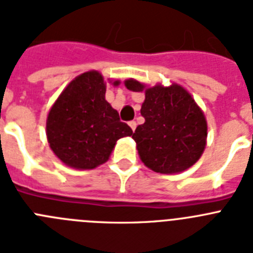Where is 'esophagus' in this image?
<instances>
[{
	"label": "esophagus",
	"instance_id": "34e87169",
	"mask_svg": "<svg viewBox=\"0 0 253 253\" xmlns=\"http://www.w3.org/2000/svg\"><path fill=\"white\" fill-rule=\"evenodd\" d=\"M129 126L131 128V130H135V128H137V123L135 122H129Z\"/></svg>",
	"mask_w": 253,
	"mask_h": 253
}]
</instances>
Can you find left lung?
I'll use <instances>...</instances> for the list:
<instances>
[{
	"label": "left lung",
	"mask_w": 253,
	"mask_h": 253,
	"mask_svg": "<svg viewBox=\"0 0 253 253\" xmlns=\"http://www.w3.org/2000/svg\"><path fill=\"white\" fill-rule=\"evenodd\" d=\"M124 84L128 90L146 95L140 109L146 122L138 125L131 137L142 162L166 175L195 165L207 146L208 124L189 91L177 84L147 87L134 78Z\"/></svg>",
	"instance_id": "1"
}]
</instances>
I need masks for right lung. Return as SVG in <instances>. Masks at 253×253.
I'll return each mask as SVG.
<instances>
[{
    "label": "right lung",
    "mask_w": 253,
    "mask_h": 253,
    "mask_svg": "<svg viewBox=\"0 0 253 253\" xmlns=\"http://www.w3.org/2000/svg\"><path fill=\"white\" fill-rule=\"evenodd\" d=\"M114 86L119 80L110 81ZM106 82L97 71L77 76L62 91L46 118L53 153L68 167L92 169L106 162L116 142L133 130L105 100Z\"/></svg>",
    "instance_id": "right-lung-1"
}]
</instances>
